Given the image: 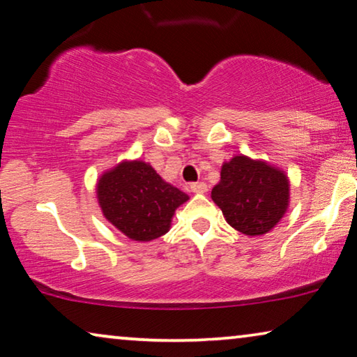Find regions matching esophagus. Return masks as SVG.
Listing matches in <instances>:
<instances>
[{
    "mask_svg": "<svg viewBox=\"0 0 357 357\" xmlns=\"http://www.w3.org/2000/svg\"><path fill=\"white\" fill-rule=\"evenodd\" d=\"M190 188L193 193H206V191H208V185L204 182H193L190 183Z\"/></svg>",
    "mask_w": 357,
    "mask_h": 357,
    "instance_id": "1",
    "label": "esophagus"
}]
</instances>
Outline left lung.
<instances>
[{
	"label": "left lung",
	"mask_w": 357,
	"mask_h": 357,
	"mask_svg": "<svg viewBox=\"0 0 357 357\" xmlns=\"http://www.w3.org/2000/svg\"><path fill=\"white\" fill-rule=\"evenodd\" d=\"M211 198L235 230L256 236L272 230L285 214L290 185L280 169L235 156L222 166Z\"/></svg>",
	"instance_id": "8db88e82"
}]
</instances>
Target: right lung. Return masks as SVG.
Returning <instances> with one entry per match:
<instances>
[{
    "instance_id": "right-lung-1",
    "label": "right lung",
    "mask_w": 357,
    "mask_h": 357,
    "mask_svg": "<svg viewBox=\"0 0 357 357\" xmlns=\"http://www.w3.org/2000/svg\"><path fill=\"white\" fill-rule=\"evenodd\" d=\"M96 193L106 219L135 241L167 234L175 209L188 199L143 161L121 162L102 174Z\"/></svg>"
}]
</instances>
